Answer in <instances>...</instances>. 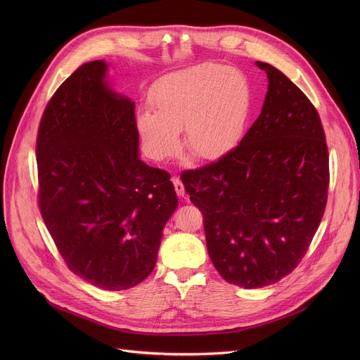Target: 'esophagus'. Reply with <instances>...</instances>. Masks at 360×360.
Instances as JSON below:
<instances>
[{
	"instance_id": "34e87169",
	"label": "esophagus",
	"mask_w": 360,
	"mask_h": 360,
	"mask_svg": "<svg viewBox=\"0 0 360 360\" xmlns=\"http://www.w3.org/2000/svg\"><path fill=\"white\" fill-rule=\"evenodd\" d=\"M172 182H174V186H175L176 195H178L179 198H184V196L186 195V192H185V186H184V184L181 182V179H179V178H174V179H172Z\"/></svg>"
}]
</instances>
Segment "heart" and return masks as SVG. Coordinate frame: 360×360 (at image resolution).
<instances>
[{
    "label": "heart",
    "instance_id": "heart-1",
    "mask_svg": "<svg viewBox=\"0 0 360 360\" xmlns=\"http://www.w3.org/2000/svg\"><path fill=\"white\" fill-rule=\"evenodd\" d=\"M250 85L235 68L203 64L165 77L149 95L152 112L136 118L138 134L153 161L184 148L198 161H217L238 145L250 112Z\"/></svg>",
    "mask_w": 360,
    "mask_h": 360
}]
</instances>
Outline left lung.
I'll return each mask as SVG.
<instances>
[{
  "label": "left lung",
  "mask_w": 360,
  "mask_h": 360,
  "mask_svg": "<svg viewBox=\"0 0 360 360\" xmlns=\"http://www.w3.org/2000/svg\"><path fill=\"white\" fill-rule=\"evenodd\" d=\"M256 65L268 77L258 120L228 155L181 175L203 215L215 269L245 289L272 285L297 266L322 221L329 185L318 111L278 68Z\"/></svg>",
  "instance_id": "left-lung-1"
}]
</instances>
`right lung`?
I'll use <instances>...</instances> for the list:
<instances>
[{
	"label": "right lung",
	"mask_w": 360,
	"mask_h": 360,
	"mask_svg": "<svg viewBox=\"0 0 360 360\" xmlns=\"http://www.w3.org/2000/svg\"><path fill=\"white\" fill-rule=\"evenodd\" d=\"M104 60L81 65L49 99L37 138L39 211L68 268L124 290L155 268L178 207L171 175L139 158L135 102Z\"/></svg>",
	"instance_id": "1"
}]
</instances>
